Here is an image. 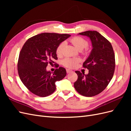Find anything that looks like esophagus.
I'll use <instances>...</instances> for the list:
<instances>
[{
  "mask_svg": "<svg viewBox=\"0 0 131 131\" xmlns=\"http://www.w3.org/2000/svg\"><path fill=\"white\" fill-rule=\"evenodd\" d=\"M73 72V71L72 70H70V69H67V73H72Z\"/></svg>",
  "mask_w": 131,
  "mask_h": 131,
  "instance_id": "obj_1",
  "label": "esophagus"
}]
</instances>
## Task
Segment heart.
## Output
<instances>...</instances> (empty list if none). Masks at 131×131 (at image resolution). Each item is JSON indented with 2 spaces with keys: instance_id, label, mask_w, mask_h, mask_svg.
<instances>
[{
  "instance_id": "heart-1",
  "label": "heart",
  "mask_w": 131,
  "mask_h": 131,
  "mask_svg": "<svg viewBox=\"0 0 131 131\" xmlns=\"http://www.w3.org/2000/svg\"><path fill=\"white\" fill-rule=\"evenodd\" d=\"M70 42L76 48L79 50L81 51L87 47L88 45V42L84 38L80 37H74L70 39ZM66 45L65 42H62L59 43L56 49V53L58 56H60L63 53V49ZM80 61L78 58H66L62 61L63 64L68 68H73L76 67L78 63Z\"/></svg>"
}]
</instances>
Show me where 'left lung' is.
I'll return each mask as SVG.
<instances>
[{"mask_svg":"<svg viewBox=\"0 0 131 131\" xmlns=\"http://www.w3.org/2000/svg\"><path fill=\"white\" fill-rule=\"evenodd\" d=\"M90 38L92 49L83 63L89 70L85 75L76 71L78 80L74 86L77 92L85 97L100 93L113 78L115 67V54L110 42L97 31L88 30L79 33Z\"/></svg>","mask_w":131,"mask_h":131,"instance_id":"1","label":"left lung"}]
</instances>
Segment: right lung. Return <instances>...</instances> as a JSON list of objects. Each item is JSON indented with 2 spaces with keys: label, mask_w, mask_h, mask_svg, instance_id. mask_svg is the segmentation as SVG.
<instances>
[{
  "label": "right lung",
  "mask_w": 131,
  "mask_h": 131,
  "mask_svg": "<svg viewBox=\"0 0 131 131\" xmlns=\"http://www.w3.org/2000/svg\"><path fill=\"white\" fill-rule=\"evenodd\" d=\"M70 36L43 33L28 39L23 45L19 55L17 69L21 80L31 93L40 97L48 96L56 90L55 82L66 76V70L63 67L52 73L47 71L46 67L57 59V46Z\"/></svg>",
  "instance_id": "obj_1"
}]
</instances>
